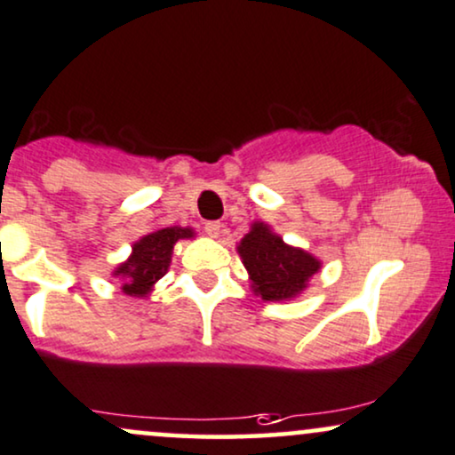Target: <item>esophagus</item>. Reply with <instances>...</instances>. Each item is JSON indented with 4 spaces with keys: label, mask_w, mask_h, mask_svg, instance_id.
<instances>
[{
    "label": "esophagus",
    "mask_w": 455,
    "mask_h": 455,
    "mask_svg": "<svg viewBox=\"0 0 455 455\" xmlns=\"http://www.w3.org/2000/svg\"><path fill=\"white\" fill-rule=\"evenodd\" d=\"M221 223H219V221H206L204 223V232L206 234H209V236L211 238H217L219 236V234H221Z\"/></svg>",
    "instance_id": "obj_1"
}]
</instances>
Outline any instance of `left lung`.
Wrapping results in <instances>:
<instances>
[{"label": "left lung", "instance_id": "8db88e82", "mask_svg": "<svg viewBox=\"0 0 455 455\" xmlns=\"http://www.w3.org/2000/svg\"><path fill=\"white\" fill-rule=\"evenodd\" d=\"M238 253L253 280L255 293L267 301L295 297L304 291L307 278L321 267L312 255L287 246L283 238L272 234L263 223H255L246 234L238 246Z\"/></svg>", "mask_w": 455, "mask_h": 455}]
</instances>
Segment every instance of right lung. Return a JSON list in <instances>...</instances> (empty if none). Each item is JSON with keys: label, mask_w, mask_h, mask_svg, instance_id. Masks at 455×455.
I'll use <instances>...</instances> for the list:
<instances>
[{"label": "right lung", "mask_w": 455, "mask_h": 455, "mask_svg": "<svg viewBox=\"0 0 455 455\" xmlns=\"http://www.w3.org/2000/svg\"><path fill=\"white\" fill-rule=\"evenodd\" d=\"M192 234V229L185 228H164L139 240L132 246L131 259L122 263L116 270V276H122V280H124L122 291L134 297L148 295L151 284L166 274L172 246H175L177 240L189 238Z\"/></svg>", "instance_id": "1"}]
</instances>
